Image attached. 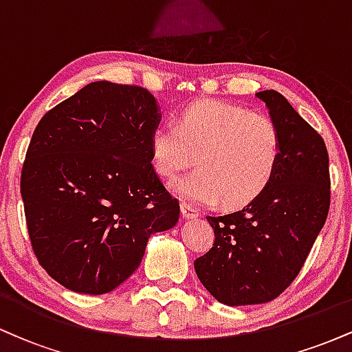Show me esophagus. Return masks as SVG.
Wrapping results in <instances>:
<instances>
[{
  "label": "esophagus",
  "mask_w": 352,
  "mask_h": 352,
  "mask_svg": "<svg viewBox=\"0 0 352 352\" xmlns=\"http://www.w3.org/2000/svg\"><path fill=\"white\" fill-rule=\"evenodd\" d=\"M180 210H182V215H184V218H187V220H192V218L199 217V210L188 204H182Z\"/></svg>",
  "instance_id": "obj_1"
}]
</instances>
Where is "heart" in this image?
Returning <instances> with one entry per match:
<instances>
[{
  "instance_id": "heart-1",
  "label": "heart",
  "mask_w": 352,
  "mask_h": 352,
  "mask_svg": "<svg viewBox=\"0 0 352 352\" xmlns=\"http://www.w3.org/2000/svg\"><path fill=\"white\" fill-rule=\"evenodd\" d=\"M281 134L270 117L252 109L205 99L184 107L175 124L152 132L151 162L165 179L193 164L199 170L172 185L180 199L227 208L252 204L270 187L281 160Z\"/></svg>"
}]
</instances>
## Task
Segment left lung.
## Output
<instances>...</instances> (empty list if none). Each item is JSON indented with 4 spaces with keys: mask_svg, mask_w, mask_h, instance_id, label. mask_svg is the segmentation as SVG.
<instances>
[{
    "mask_svg": "<svg viewBox=\"0 0 352 352\" xmlns=\"http://www.w3.org/2000/svg\"><path fill=\"white\" fill-rule=\"evenodd\" d=\"M256 98L281 134L278 170L252 204L207 217L215 243L193 263L201 285L228 306L280 296L301 272L329 212V157L322 137L280 92L270 89Z\"/></svg>",
    "mask_w": 352,
    "mask_h": 352,
    "instance_id": "obj_1",
    "label": "left lung"
}]
</instances>
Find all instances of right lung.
Instances as JSON below:
<instances>
[{
    "label": "right lung",
    "mask_w": 352,
    "mask_h": 352,
    "mask_svg": "<svg viewBox=\"0 0 352 352\" xmlns=\"http://www.w3.org/2000/svg\"><path fill=\"white\" fill-rule=\"evenodd\" d=\"M160 117L147 89L98 80L36 125L24 215L39 265L64 288L112 292L139 268L151 235L179 221V200L151 162Z\"/></svg>",
    "instance_id": "right-lung-1"
}]
</instances>
